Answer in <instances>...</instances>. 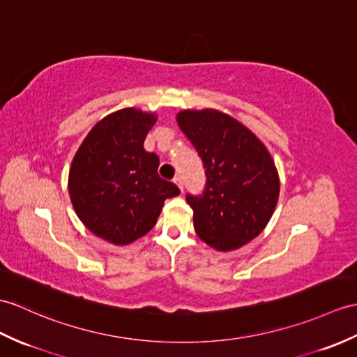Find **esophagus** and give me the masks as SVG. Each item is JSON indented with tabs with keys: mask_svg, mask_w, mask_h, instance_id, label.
Returning a JSON list of instances; mask_svg holds the SVG:
<instances>
[{
	"mask_svg": "<svg viewBox=\"0 0 357 357\" xmlns=\"http://www.w3.org/2000/svg\"><path fill=\"white\" fill-rule=\"evenodd\" d=\"M173 182H175V184L179 187L181 192H182V190H184V181H182V178L179 175H176L175 178H173Z\"/></svg>",
	"mask_w": 357,
	"mask_h": 357,
	"instance_id": "obj_1",
	"label": "esophagus"
}]
</instances>
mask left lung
<instances>
[{
    "mask_svg": "<svg viewBox=\"0 0 357 357\" xmlns=\"http://www.w3.org/2000/svg\"><path fill=\"white\" fill-rule=\"evenodd\" d=\"M176 120L206 176L201 195L185 196L196 234L218 251L237 250L261 233L275 210V164L261 141L227 114L182 111Z\"/></svg>",
    "mask_w": 357,
    "mask_h": 357,
    "instance_id": "1",
    "label": "left lung"
}]
</instances>
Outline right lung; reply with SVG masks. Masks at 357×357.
<instances>
[{
    "label": "right lung",
    "instance_id": "1",
    "mask_svg": "<svg viewBox=\"0 0 357 357\" xmlns=\"http://www.w3.org/2000/svg\"><path fill=\"white\" fill-rule=\"evenodd\" d=\"M153 114L134 107L107 115L91 129L74 156L68 190L84 225L114 245L149 233L164 201L179 188L158 175L160 158L144 151Z\"/></svg>",
    "mask_w": 357,
    "mask_h": 357
}]
</instances>
